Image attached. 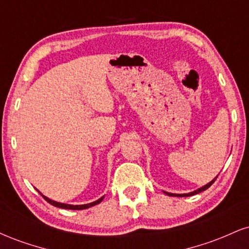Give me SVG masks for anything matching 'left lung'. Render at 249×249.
I'll list each match as a JSON object with an SVG mask.
<instances>
[{"instance_id":"8db88e82","label":"left lung","mask_w":249,"mask_h":249,"mask_svg":"<svg viewBox=\"0 0 249 249\" xmlns=\"http://www.w3.org/2000/svg\"><path fill=\"white\" fill-rule=\"evenodd\" d=\"M216 178H218V176H216ZM216 178H214L212 181L211 182H208L207 185H205L204 187H201V188H199V190H196V191H194V192H191V193H187V194H174V193H167V192H165L167 194V196H194V194H198V193H200V192H202V191H205V190H207L208 187L211 186V185L213 184L214 181H215V179Z\"/></svg>"}]
</instances>
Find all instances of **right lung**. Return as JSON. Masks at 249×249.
<instances>
[{"label": "right lung", "mask_w": 249, "mask_h": 249, "mask_svg": "<svg viewBox=\"0 0 249 249\" xmlns=\"http://www.w3.org/2000/svg\"><path fill=\"white\" fill-rule=\"evenodd\" d=\"M41 196L45 200H47V201L49 202V204L53 205V206L59 207V208H65V210H85V208H89V207H91V206H95V205L99 204V202H101L102 200H103V198H104V196H102V198H99L98 200H96V201L91 202V204L75 205V206H73V205H68V204H61V202H56V201H53V200H50L49 198H47V196H43V194H41Z\"/></svg>", "instance_id": "right-lung-1"}]
</instances>
